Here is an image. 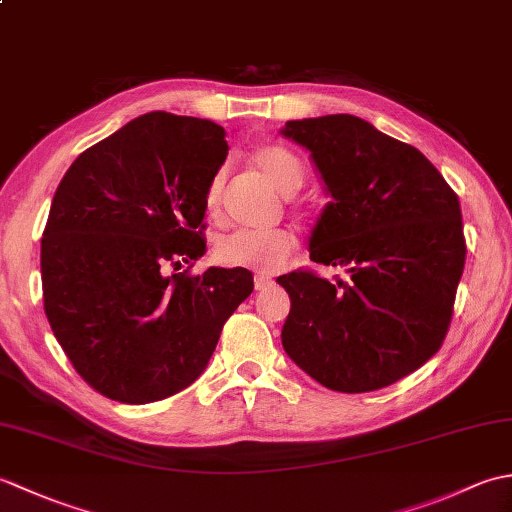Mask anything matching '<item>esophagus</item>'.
Returning <instances> with one entry per match:
<instances>
[{
	"label": "esophagus",
	"instance_id": "34e87169",
	"mask_svg": "<svg viewBox=\"0 0 512 512\" xmlns=\"http://www.w3.org/2000/svg\"><path fill=\"white\" fill-rule=\"evenodd\" d=\"M275 286V281H273V277H268V275H255V290H268V288H273Z\"/></svg>",
	"mask_w": 512,
	"mask_h": 512
}]
</instances>
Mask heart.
I'll return each mask as SVG.
<instances>
[{
    "mask_svg": "<svg viewBox=\"0 0 512 512\" xmlns=\"http://www.w3.org/2000/svg\"><path fill=\"white\" fill-rule=\"evenodd\" d=\"M255 167L275 184L281 193H295L303 182V167L299 158L279 145H264L253 154ZM224 176L217 173L206 189V211L217 213L222 195ZM297 246V239L286 228H270V231H233L217 239L215 259L224 266L262 270L277 273L284 268Z\"/></svg>",
    "mask_w": 512,
    "mask_h": 512,
    "instance_id": "heart-1",
    "label": "heart"
}]
</instances>
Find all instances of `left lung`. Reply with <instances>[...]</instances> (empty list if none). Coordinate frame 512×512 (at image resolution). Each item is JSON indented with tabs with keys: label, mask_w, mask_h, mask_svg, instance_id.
Masks as SVG:
<instances>
[{
	"label": "left lung",
	"mask_w": 512,
	"mask_h": 512,
	"mask_svg": "<svg viewBox=\"0 0 512 512\" xmlns=\"http://www.w3.org/2000/svg\"><path fill=\"white\" fill-rule=\"evenodd\" d=\"M281 136L310 151L332 198L310 259L350 275H281L292 303L281 343L323 387H387L427 363L449 330L466 259L458 195L416 147L358 116L288 121Z\"/></svg>",
	"instance_id": "obj_1"
}]
</instances>
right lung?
I'll use <instances>...</instances> for the list:
<instances>
[{
	"instance_id": "add662e5",
	"label": "right lung",
	"mask_w": 512,
	"mask_h": 512,
	"mask_svg": "<svg viewBox=\"0 0 512 512\" xmlns=\"http://www.w3.org/2000/svg\"><path fill=\"white\" fill-rule=\"evenodd\" d=\"M213 121L149 112L65 171L41 239L43 310L81 378L145 405L198 378L226 319L253 292L246 268L191 277L206 253V189L224 165Z\"/></svg>"
}]
</instances>
